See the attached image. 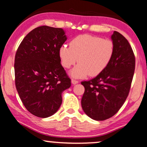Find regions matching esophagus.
<instances>
[{"label":"esophagus","instance_id":"34e87169","mask_svg":"<svg viewBox=\"0 0 147 147\" xmlns=\"http://www.w3.org/2000/svg\"><path fill=\"white\" fill-rule=\"evenodd\" d=\"M72 84H78L79 83V81L78 80H74V79H72Z\"/></svg>","mask_w":147,"mask_h":147}]
</instances>
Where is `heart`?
<instances>
[{
    "instance_id": "b5f03b06",
    "label": "heart",
    "mask_w": 147,
    "mask_h": 147,
    "mask_svg": "<svg viewBox=\"0 0 147 147\" xmlns=\"http://www.w3.org/2000/svg\"><path fill=\"white\" fill-rule=\"evenodd\" d=\"M115 51L114 42L91 35H81L70 42V47L63 45L59 51L61 65L69 69L78 61L71 71L72 77L83 78L89 75L100 74L110 63Z\"/></svg>"
}]
</instances>
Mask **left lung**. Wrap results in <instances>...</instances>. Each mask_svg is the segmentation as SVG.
Returning a JSON list of instances; mask_svg holds the SVG:
<instances>
[{
  "mask_svg": "<svg viewBox=\"0 0 147 147\" xmlns=\"http://www.w3.org/2000/svg\"><path fill=\"white\" fill-rule=\"evenodd\" d=\"M115 51L110 63L95 78L82 82L85 91L82 107L87 116L104 121L117 114L128 97L135 67V57L128 41L114 31Z\"/></svg>",
  "mask_w": 147,
  "mask_h": 147,
  "instance_id": "left-lung-1",
  "label": "left lung"
}]
</instances>
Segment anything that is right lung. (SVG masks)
I'll list each match as a JSON object with an SVG mask.
<instances>
[{"label": "right lung", "mask_w": 147, "mask_h": 147, "mask_svg": "<svg viewBox=\"0 0 147 147\" xmlns=\"http://www.w3.org/2000/svg\"><path fill=\"white\" fill-rule=\"evenodd\" d=\"M67 40L62 28L42 26L19 45L14 59L15 86L29 112L46 118L58 111L71 80L61 64L59 49Z\"/></svg>", "instance_id": "add662e5"}]
</instances>
